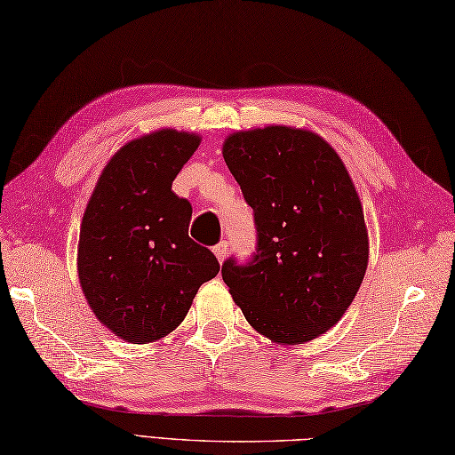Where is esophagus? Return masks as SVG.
<instances>
[{
  "mask_svg": "<svg viewBox=\"0 0 455 455\" xmlns=\"http://www.w3.org/2000/svg\"><path fill=\"white\" fill-rule=\"evenodd\" d=\"M212 252H215V256H217V259H219L220 264L225 262V258L228 254V243H227V240H222V243H219L215 248H212Z\"/></svg>",
  "mask_w": 455,
  "mask_h": 455,
  "instance_id": "obj_1",
  "label": "esophagus"
}]
</instances>
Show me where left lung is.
Returning a JSON list of instances; mask_svg holds the SVG:
<instances>
[{
    "label": "left lung",
    "instance_id": "1",
    "mask_svg": "<svg viewBox=\"0 0 455 455\" xmlns=\"http://www.w3.org/2000/svg\"><path fill=\"white\" fill-rule=\"evenodd\" d=\"M222 156L258 230L246 266L222 264L230 295L272 342L315 340L352 305L370 258L350 173L321 134L287 124L228 134Z\"/></svg>",
    "mask_w": 455,
    "mask_h": 455
}]
</instances>
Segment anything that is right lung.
<instances>
[{"instance_id": "obj_1", "label": "right lung", "mask_w": 455, "mask_h": 455, "mask_svg": "<svg viewBox=\"0 0 455 455\" xmlns=\"http://www.w3.org/2000/svg\"><path fill=\"white\" fill-rule=\"evenodd\" d=\"M201 137L158 129L105 164L85 207L78 277L95 318L129 344L183 323L199 287L219 274L211 250L189 238L191 205L172 191Z\"/></svg>"}]
</instances>
